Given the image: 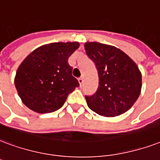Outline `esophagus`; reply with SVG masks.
<instances>
[{"label":"esophagus","mask_w":160,"mask_h":160,"mask_svg":"<svg viewBox=\"0 0 160 160\" xmlns=\"http://www.w3.org/2000/svg\"><path fill=\"white\" fill-rule=\"evenodd\" d=\"M78 81H79V83H80V85L81 86L83 84V82H84V80H83V77H80L79 79H78Z\"/></svg>","instance_id":"obj_1"}]
</instances>
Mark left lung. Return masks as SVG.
<instances>
[{
  "label": "left lung",
  "mask_w": 160,
  "mask_h": 160,
  "mask_svg": "<svg viewBox=\"0 0 160 160\" xmlns=\"http://www.w3.org/2000/svg\"><path fill=\"white\" fill-rule=\"evenodd\" d=\"M85 49L96 65L99 79L96 92L85 96L89 108L104 117L127 112L137 101L142 87V75L137 64L111 45L85 42Z\"/></svg>",
  "instance_id": "left-lung-1"
}]
</instances>
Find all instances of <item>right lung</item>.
Listing matches in <instances>:
<instances>
[{
    "mask_svg": "<svg viewBox=\"0 0 160 160\" xmlns=\"http://www.w3.org/2000/svg\"><path fill=\"white\" fill-rule=\"evenodd\" d=\"M79 46L78 42L42 45L23 60L16 74L15 86L29 109L38 113L55 112L80 86L68 63Z\"/></svg>",
    "mask_w": 160,
    "mask_h": 160,
    "instance_id": "right-lung-1",
    "label": "right lung"
}]
</instances>
